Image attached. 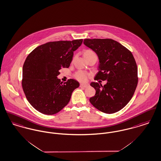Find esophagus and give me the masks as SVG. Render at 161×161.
I'll list each match as a JSON object with an SVG mask.
<instances>
[{
    "label": "esophagus",
    "mask_w": 161,
    "mask_h": 161,
    "mask_svg": "<svg viewBox=\"0 0 161 161\" xmlns=\"http://www.w3.org/2000/svg\"><path fill=\"white\" fill-rule=\"evenodd\" d=\"M80 87L82 88H87L88 87V85L86 84H80Z\"/></svg>",
    "instance_id": "obj_1"
}]
</instances>
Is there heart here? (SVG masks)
<instances>
[{
	"label": "heart",
	"instance_id": "obj_1",
	"mask_svg": "<svg viewBox=\"0 0 161 161\" xmlns=\"http://www.w3.org/2000/svg\"><path fill=\"white\" fill-rule=\"evenodd\" d=\"M93 54H95V53L92 50H87L85 51V52H84V56L93 55ZM87 74L82 71H78L74 74V77L77 80H78L79 81H80V82L86 81L87 78Z\"/></svg>",
	"mask_w": 161,
	"mask_h": 161
}]
</instances>
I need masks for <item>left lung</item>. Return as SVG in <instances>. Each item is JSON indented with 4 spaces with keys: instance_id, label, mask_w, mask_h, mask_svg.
Instances as JSON below:
<instances>
[{
    "instance_id": "1",
    "label": "left lung",
    "mask_w": 161,
    "mask_h": 161,
    "mask_svg": "<svg viewBox=\"0 0 161 161\" xmlns=\"http://www.w3.org/2000/svg\"><path fill=\"white\" fill-rule=\"evenodd\" d=\"M84 44L99 58V71L95 79L108 81L104 86L90 84L96 93L90 102L103 113H116L130 102L137 86L138 69L132 52L111 39H86Z\"/></svg>"
}]
</instances>
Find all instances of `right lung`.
Listing matches in <instances>:
<instances>
[{"label":"right lung","instance_id":"right-lung-1","mask_svg":"<svg viewBox=\"0 0 161 161\" xmlns=\"http://www.w3.org/2000/svg\"><path fill=\"white\" fill-rule=\"evenodd\" d=\"M83 39L60 41L41 45L27 57L23 66L22 87L31 106L39 112L52 115L60 111L71 99L79 83L73 79L64 84L57 76L62 68H69L74 52Z\"/></svg>","mask_w":161,"mask_h":161}]
</instances>
